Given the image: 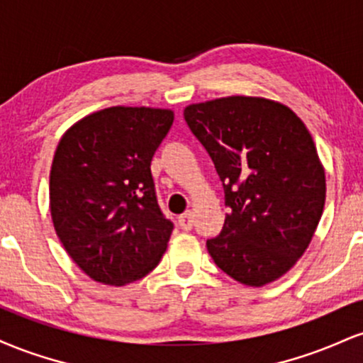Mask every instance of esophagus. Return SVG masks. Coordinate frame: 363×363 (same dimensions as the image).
Returning <instances> with one entry per match:
<instances>
[{
  "label": "esophagus",
  "instance_id": "1",
  "mask_svg": "<svg viewBox=\"0 0 363 363\" xmlns=\"http://www.w3.org/2000/svg\"><path fill=\"white\" fill-rule=\"evenodd\" d=\"M179 225H181L182 230H191L193 228V213L186 211L184 215L179 216Z\"/></svg>",
  "mask_w": 363,
  "mask_h": 363
}]
</instances>
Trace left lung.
<instances>
[{
  "instance_id": "8db88e82",
  "label": "left lung",
  "mask_w": 363,
  "mask_h": 363,
  "mask_svg": "<svg viewBox=\"0 0 363 363\" xmlns=\"http://www.w3.org/2000/svg\"><path fill=\"white\" fill-rule=\"evenodd\" d=\"M184 119L213 160L228 206L208 252L242 285L278 280L309 247L326 201L309 129L290 107L245 95L191 104Z\"/></svg>"
}]
</instances>
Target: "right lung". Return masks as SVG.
Segmentation results:
<instances>
[{
	"instance_id": "right-lung-1",
	"label": "right lung",
	"mask_w": 363,
	"mask_h": 363,
	"mask_svg": "<svg viewBox=\"0 0 363 363\" xmlns=\"http://www.w3.org/2000/svg\"><path fill=\"white\" fill-rule=\"evenodd\" d=\"M172 123L169 109L116 106L85 116L57 143L54 230L91 280L128 285L164 256L174 225L157 203L150 164Z\"/></svg>"
}]
</instances>
